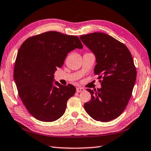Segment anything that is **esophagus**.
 Returning <instances> with one entry per match:
<instances>
[{"label":"esophagus","mask_w":151,"mask_h":151,"mask_svg":"<svg viewBox=\"0 0 151 151\" xmlns=\"http://www.w3.org/2000/svg\"><path fill=\"white\" fill-rule=\"evenodd\" d=\"M84 91V89L83 88H80V87L76 88V91H77L78 93H80L81 92V91Z\"/></svg>","instance_id":"esophagus-1"}]
</instances>
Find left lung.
I'll return each mask as SVG.
<instances>
[{
	"label": "left lung",
	"mask_w": 151,
	"mask_h": 151,
	"mask_svg": "<svg viewBox=\"0 0 151 151\" xmlns=\"http://www.w3.org/2000/svg\"><path fill=\"white\" fill-rule=\"evenodd\" d=\"M80 38L95 55L94 74L103 79L101 88L87 89L91 97L84 109L93 119L109 122L122 113L132 96L137 76L134 60L124 44L107 34L93 32Z\"/></svg>",
	"instance_id": "1"
}]
</instances>
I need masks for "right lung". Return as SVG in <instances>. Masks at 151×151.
I'll use <instances>...</instances> for the list:
<instances>
[{
  "mask_svg": "<svg viewBox=\"0 0 151 151\" xmlns=\"http://www.w3.org/2000/svg\"><path fill=\"white\" fill-rule=\"evenodd\" d=\"M82 49L76 36L48 31L30 37L17 53L14 78L19 96L32 116L53 122L65 111L67 102L75 93L72 84L55 81L54 73L64 63L68 53Z\"/></svg>",
  "mask_w": 151,
  "mask_h": 151,
  "instance_id": "right-lung-1",
  "label": "right lung"
}]
</instances>
